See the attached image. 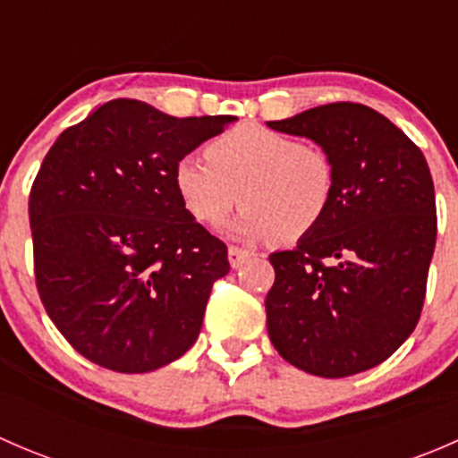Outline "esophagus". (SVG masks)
I'll use <instances>...</instances> for the list:
<instances>
[{
  "mask_svg": "<svg viewBox=\"0 0 458 458\" xmlns=\"http://www.w3.org/2000/svg\"><path fill=\"white\" fill-rule=\"evenodd\" d=\"M252 255H255V252L246 250V248H239V246H230L228 248V261H230V266H233V267H242L243 263H246Z\"/></svg>",
  "mask_w": 458,
  "mask_h": 458,
  "instance_id": "esophagus-1",
  "label": "esophagus"
}]
</instances>
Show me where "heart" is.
<instances>
[{"mask_svg": "<svg viewBox=\"0 0 458 458\" xmlns=\"http://www.w3.org/2000/svg\"><path fill=\"white\" fill-rule=\"evenodd\" d=\"M335 186V164L323 148L261 126L225 132L208 146V157L183 155L174 164V188L188 212L219 225L242 201L230 230L246 239L299 242L330 210Z\"/></svg>", "mask_w": 458, "mask_h": 458, "instance_id": "heart-1", "label": "heart"}]
</instances>
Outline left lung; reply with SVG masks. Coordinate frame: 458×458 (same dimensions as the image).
Segmentation results:
<instances>
[{"instance_id":"8db88e82","label":"left lung","mask_w":458,"mask_h":458,"mask_svg":"<svg viewBox=\"0 0 458 458\" xmlns=\"http://www.w3.org/2000/svg\"><path fill=\"white\" fill-rule=\"evenodd\" d=\"M267 128L315 141L336 174L321 224L293 250L270 255L272 345L315 377L370 370L396 352L421 317L437 243L426 157L390 119L350 101L317 106Z\"/></svg>"}]
</instances>
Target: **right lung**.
<instances>
[{"instance_id": "right-lung-1", "label": "right lung", "mask_w": 458, "mask_h": 458, "mask_svg": "<svg viewBox=\"0 0 458 458\" xmlns=\"http://www.w3.org/2000/svg\"><path fill=\"white\" fill-rule=\"evenodd\" d=\"M237 117H170L113 99L66 128L30 191L41 303L68 344L123 374L192 348L228 248L186 210L174 164Z\"/></svg>"}]
</instances>
